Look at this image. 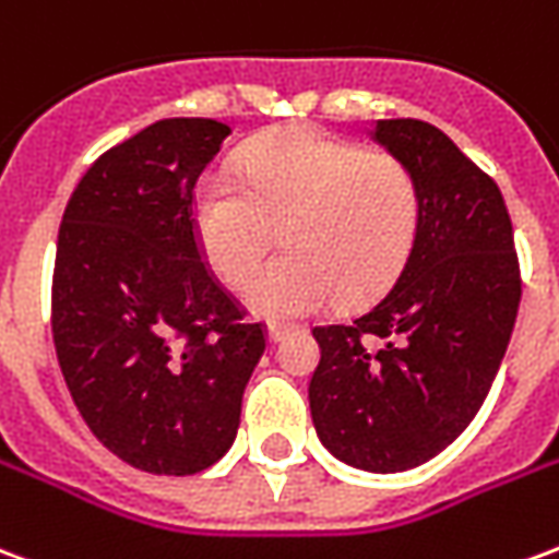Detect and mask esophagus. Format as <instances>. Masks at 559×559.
Returning a JSON list of instances; mask_svg holds the SVG:
<instances>
[{
  "mask_svg": "<svg viewBox=\"0 0 559 559\" xmlns=\"http://www.w3.org/2000/svg\"><path fill=\"white\" fill-rule=\"evenodd\" d=\"M287 332H290V326H287V323H269V326H266V335H269V341H272V344H278V341L284 338Z\"/></svg>",
  "mask_w": 559,
  "mask_h": 559,
  "instance_id": "1",
  "label": "esophagus"
}]
</instances>
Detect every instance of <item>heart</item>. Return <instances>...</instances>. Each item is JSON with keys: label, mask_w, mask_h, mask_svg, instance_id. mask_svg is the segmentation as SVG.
I'll return each mask as SVG.
<instances>
[{"label": "heart", "mask_w": 559, "mask_h": 559, "mask_svg": "<svg viewBox=\"0 0 559 559\" xmlns=\"http://www.w3.org/2000/svg\"><path fill=\"white\" fill-rule=\"evenodd\" d=\"M239 173L200 179L191 224L212 272L239 284L266 251L272 221L292 215L284 245L293 251L245 287L257 314H308L338 290L344 302H362L407 263L419 188L399 158L368 155L320 128H290L245 148Z\"/></svg>", "instance_id": "1"}]
</instances>
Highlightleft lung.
Listing matches in <instances>:
<instances>
[{
  "label": "left lung",
  "mask_w": 559,
  "mask_h": 559,
  "mask_svg": "<svg viewBox=\"0 0 559 559\" xmlns=\"http://www.w3.org/2000/svg\"><path fill=\"white\" fill-rule=\"evenodd\" d=\"M371 138L413 173L419 230L374 308L314 326L308 401L338 461L401 473L440 455L488 399L515 329L521 272L500 188L440 128L377 119Z\"/></svg>",
  "instance_id": "1"
}]
</instances>
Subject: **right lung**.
<instances>
[{
  "mask_svg": "<svg viewBox=\"0 0 559 559\" xmlns=\"http://www.w3.org/2000/svg\"><path fill=\"white\" fill-rule=\"evenodd\" d=\"M230 126L160 119L107 148L68 200L53 344L68 392L116 457L155 476L212 467L266 350L203 263L194 185Z\"/></svg>",
  "mask_w": 559,
  "mask_h": 559,
  "instance_id": "add662e5",
  "label": "right lung"
}]
</instances>
